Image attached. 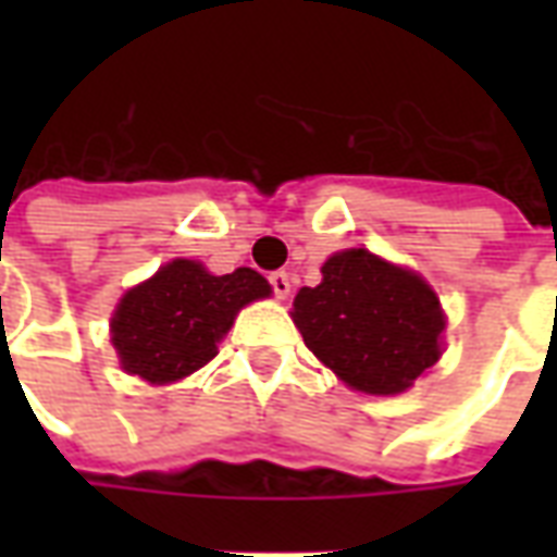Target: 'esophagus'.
Instances as JSON below:
<instances>
[{
	"mask_svg": "<svg viewBox=\"0 0 557 557\" xmlns=\"http://www.w3.org/2000/svg\"><path fill=\"white\" fill-rule=\"evenodd\" d=\"M268 283H271V289H274V295L277 298H286L292 289V283H289V274L286 271H274L271 277H268Z\"/></svg>",
	"mask_w": 557,
	"mask_h": 557,
	"instance_id": "esophagus-1",
	"label": "esophagus"
}]
</instances>
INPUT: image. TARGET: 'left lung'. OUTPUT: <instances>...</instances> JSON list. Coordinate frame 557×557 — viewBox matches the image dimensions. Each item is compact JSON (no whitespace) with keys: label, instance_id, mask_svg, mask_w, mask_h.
Listing matches in <instances>:
<instances>
[{"label":"left lung","instance_id":"8db88e82","mask_svg":"<svg viewBox=\"0 0 557 557\" xmlns=\"http://www.w3.org/2000/svg\"><path fill=\"white\" fill-rule=\"evenodd\" d=\"M292 307L307 349L363 394H403L442 355L435 292L370 250L331 256Z\"/></svg>","mask_w":557,"mask_h":557}]
</instances>
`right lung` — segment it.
I'll list each match as a JSON object with an SVG mask.
<instances>
[{"label": "right lung", "instance_id": "1", "mask_svg": "<svg viewBox=\"0 0 557 557\" xmlns=\"http://www.w3.org/2000/svg\"><path fill=\"white\" fill-rule=\"evenodd\" d=\"M268 292V280L253 268L214 277L199 262L175 259L119 304L110 325L119 361L151 385L196 373L218 355L235 313Z\"/></svg>", "mask_w": 557, "mask_h": 557}]
</instances>
